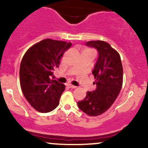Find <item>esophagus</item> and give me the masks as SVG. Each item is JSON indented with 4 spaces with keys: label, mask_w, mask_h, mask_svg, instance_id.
Masks as SVG:
<instances>
[{
    "label": "esophagus",
    "mask_w": 148,
    "mask_h": 148,
    "mask_svg": "<svg viewBox=\"0 0 148 148\" xmlns=\"http://www.w3.org/2000/svg\"><path fill=\"white\" fill-rule=\"evenodd\" d=\"M67 88H72V89H74V88H76V86H73V85H71V84H69V85H67Z\"/></svg>",
    "instance_id": "1"
}]
</instances>
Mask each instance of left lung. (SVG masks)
Segmentation results:
<instances>
[{"label": "left lung", "mask_w": 148, "mask_h": 148, "mask_svg": "<svg viewBox=\"0 0 148 148\" xmlns=\"http://www.w3.org/2000/svg\"><path fill=\"white\" fill-rule=\"evenodd\" d=\"M97 49L99 57L92 71L97 85L95 90L88 92L78 102L79 108L90 116L105 113L118 97L123 81V68L120 54L107 42L101 40L86 42Z\"/></svg>", "instance_id": "1"}]
</instances>
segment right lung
Listing matches in <instances>:
<instances>
[{
	"label": "right lung",
	"mask_w": 148,
	"mask_h": 148,
	"mask_svg": "<svg viewBox=\"0 0 148 148\" xmlns=\"http://www.w3.org/2000/svg\"><path fill=\"white\" fill-rule=\"evenodd\" d=\"M71 46V42L45 39L25 53L20 64V84L25 99L37 111L48 113L58 106L65 86L51 76Z\"/></svg>",
	"instance_id": "right-lung-1"
}]
</instances>
